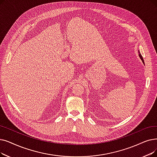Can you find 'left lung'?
<instances>
[{
	"label": "left lung",
	"mask_w": 157,
	"mask_h": 157,
	"mask_svg": "<svg viewBox=\"0 0 157 157\" xmlns=\"http://www.w3.org/2000/svg\"><path fill=\"white\" fill-rule=\"evenodd\" d=\"M139 57L140 58V59H142V62H143V63H144V59H143V58H142V55H141V54L140 53V52H139Z\"/></svg>",
	"instance_id": "left-lung-1"
}]
</instances>
